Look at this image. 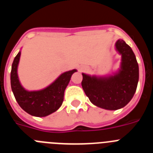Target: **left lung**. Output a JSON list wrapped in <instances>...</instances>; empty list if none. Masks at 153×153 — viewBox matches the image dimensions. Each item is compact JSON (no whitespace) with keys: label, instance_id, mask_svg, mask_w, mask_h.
Here are the masks:
<instances>
[{"label":"left lung","instance_id":"1","mask_svg":"<svg viewBox=\"0 0 153 153\" xmlns=\"http://www.w3.org/2000/svg\"><path fill=\"white\" fill-rule=\"evenodd\" d=\"M122 55L120 71L106 77L90 76L82 74V87L93 104L109 110L124 107L134 96L139 81V65L134 53L123 40L116 43Z\"/></svg>","mask_w":153,"mask_h":153}]
</instances>
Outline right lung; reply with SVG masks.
I'll return each instance as SVG.
<instances>
[{"label": "right lung", "mask_w": 153, "mask_h": 153, "mask_svg": "<svg viewBox=\"0 0 153 153\" xmlns=\"http://www.w3.org/2000/svg\"><path fill=\"white\" fill-rule=\"evenodd\" d=\"M21 52L17 53L12 63L10 84L13 95L19 106L31 116L44 117L56 111L61 106L66 87L71 76L76 70L63 73L47 88L39 91H27L20 83L17 76V66Z\"/></svg>", "instance_id": "right-lung-1"}]
</instances>
